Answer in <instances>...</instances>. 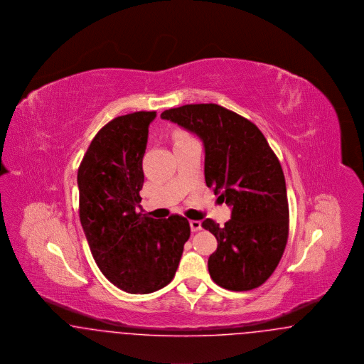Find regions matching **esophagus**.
<instances>
[{
	"mask_svg": "<svg viewBox=\"0 0 364 364\" xmlns=\"http://www.w3.org/2000/svg\"><path fill=\"white\" fill-rule=\"evenodd\" d=\"M190 226L192 232H198V230H200V229H202V224H200V221H195V220H191Z\"/></svg>",
	"mask_w": 364,
	"mask_h": 364,
	"instance_id": "esophagus-1",
	"label": "esophagus"
}]
</instances>
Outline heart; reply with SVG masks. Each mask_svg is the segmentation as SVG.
Masks as SVG:
<instances>
[{"mask_svg":"<svg viewBox=\"0 0 364 364\" xmlns=\"http://www.w3.org/2000/svg\"><path fill=\"white\" fill-rule=\"evenodd\" d=\"M190 136H187L184 132H176L174 134V143L176 141H180V140H184V139H188Z\"/></svg>","mask_w":364,"mask_h":364,"instance_id":"b5f03b06","label":"heart"}]
</instances>
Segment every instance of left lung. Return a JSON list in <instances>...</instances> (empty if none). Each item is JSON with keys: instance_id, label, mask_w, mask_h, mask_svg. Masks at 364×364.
I'll list each match as a JSON object with an SVG mask.
<instances>
[{"instance_id": "8db88e82", "label": "left lung", "mask_w": 364, "mask_h": 364, "mask_svg": "<svg viewBox=\"0 0 364 364\" xmlns=\"http://www.w3.org/2000/svg\"><path fill=\"white\" fill-rule=\"evenodd\" d=\"M161 119L196 134L205 146V178L232 208L220 226L206 218L217 251L208 258L213 281L229 291H251L273 274L289 232L285 177L259 128L215 104L184 105Z\"/></svg>"}]
</instances>
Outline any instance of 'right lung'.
Segmentation results:
<instances>
[{
  "label": "right lung",
  "mask_w": 364,
  "mask_h": 364,
  "mask_svg": "<svg viewBox=\"0 0 364 364\" xmlns=\"http://www.w3.org/2000/svg\"><path fill=\"white\" fill-rule=\"evenodd\" d=\"M156 112L113 119L92 139L77 171L79 217L95 263L128 294H151L173 279L190 223L136 213L141 161Z\"/></svg>",
  "instance_id": "1"
}]
</instances>
